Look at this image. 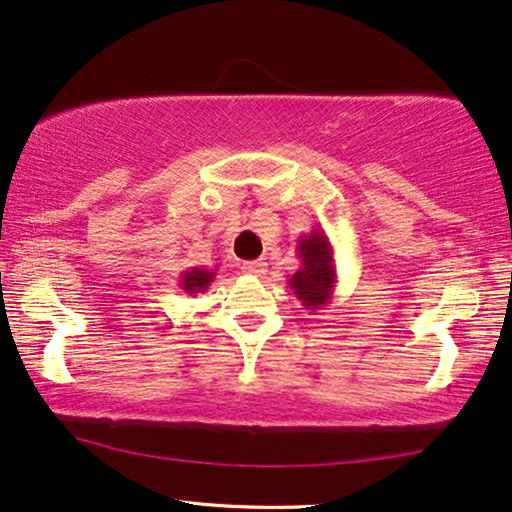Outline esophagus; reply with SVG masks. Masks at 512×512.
<instances>
[{
    "instance_id": "esophagus-1",
    "label": "esophagus",
    "mask_w": 512,
    "mask_h": 512,
    "mask_svg": "<svg viewBox=\"0 0 512 512\" xmlns=\"http://www.w3.org/2000/svg\"><path fill=\"white\" fill-rule=\"evenodd\" d=\"M266 269H269V264H266L264 259H250V262L241 264V271L248 275H264Z\"/></svg>"
}]
</instances>
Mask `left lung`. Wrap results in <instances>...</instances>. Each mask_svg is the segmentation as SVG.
<instances>
[{
    "instance_id": "1",
    "label": "left lung",
    "mask_w": 512,
    "mask_h": 512,
    "mask_svg": "<svg viewBox=\"0 0 512 512\" xmlns=\"http://www.w3.org/2000/svg\"><path fill=\"white\" fill-rule=\"evenodd\" d=\"M296 253L300 257V269L289 278V287L305 310L319 312L332 300L337 285L335 253L328 234L319 230L300 234L296 241Z\"/></svg>"
}]
</instances>
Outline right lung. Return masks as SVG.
Returning a JSON list of instances; mask_svg holds the SVG:
<instances>
[{
  "instance_id": "obj_1",
  "label": "right lung",
  "mask_w": 512,
  "mask_h": 512,
  "mask_svg": "<svg viewBox=\"0 0 512 512\" xmlns=\"http://www.w3.org/2000/svg\"><path fill=\"white\" fill-rule=\"evenodd\" d=\"M216 280V269H202V266H191V269L182 271L180 275V287L186 294H200L207 291Z\"/></svg>"
}]
</instances>
